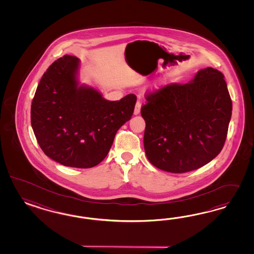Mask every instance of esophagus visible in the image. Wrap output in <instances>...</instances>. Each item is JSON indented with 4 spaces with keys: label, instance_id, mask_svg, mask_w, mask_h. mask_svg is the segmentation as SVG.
I'll return each instance as SVG.
<instances>
[{
    "label": "esophagus",
    "instance_id": "esophagus-1",
    "mask_svg": "<svg viewBox=\"0 0 254 254\" xmlns=\"http://www.w3.org/2000/svg\"><path fill=\"white\" fill-rule=\"evenodd\" d=\"M140 107H141V102L138 100L136 102V105H135V109H134V115H138L139 112H140Z\"/></svg>",
    "mask_w": 254,
    "mask_h": 254
}]
</instances>
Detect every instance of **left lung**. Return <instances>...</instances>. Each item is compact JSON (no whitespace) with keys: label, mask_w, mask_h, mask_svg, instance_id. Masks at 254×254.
I'll use <instances>...</instances> for the list:
<instances>
[{"label":"left lung","mask_w":254,"mask_h":254,"mask_svg":"<svg viewBox=\"0 0 254 254\" xmlns=\"http://www.w3.org/2000/svg\"><path fill=\"white\" fill-rule=\"evenodd\" d=\"M144 150L157 169L185 173L199 169L222 151L232 100L218 69H199L188 84L172 83L145 96Z\"/></svg>","instance_id":"left-lung-1"}]
</instances>
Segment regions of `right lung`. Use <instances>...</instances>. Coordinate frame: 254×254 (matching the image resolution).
Returning <instances> with one entry per match:
<instances>
[{"label": "right lung", "mask_w": 254, "mask_h": 254, "mask_svg": "<svg viewBox=\"0 0 254 254\" xmlns=\"http://www.w3.org/2000/svg\"><path fill=\"white\" fill-rule=\"evenodd\" d=\"M79 60L65 55L42 77L31 102V122L43 152L66 167L89 169L107 155L117 130L131 118L137 97L110 101L78 85Z\"/></svg>", "instance_id": "right-lung-1"}]
</instances>
